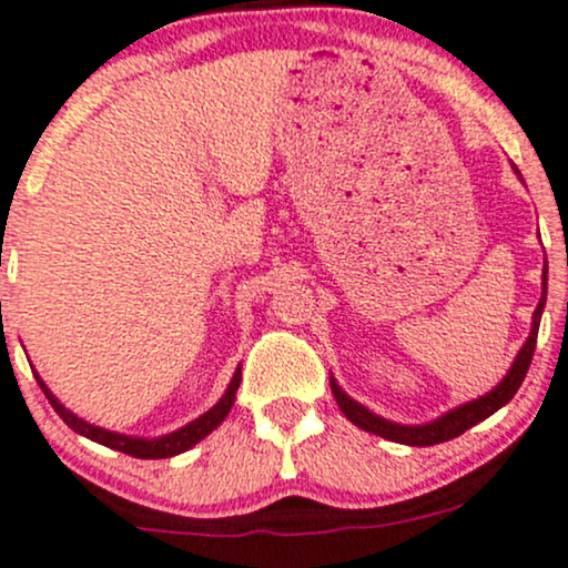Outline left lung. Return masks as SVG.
<instances>
[{"label": "left lung", "instance_id": "left-lung-1", "mask_svg": "<svg viewBox=\"0 0 568 568\" xmlns=\"http://www.w3.org/2000/svg\"><path fill=\"white\" fill-rule=\"evenodd\" d=\"M515 172H517V166H515ZM545 302H547V266H545V272H541V298H539L537 310H534L531 334H528L526 345H523L520 353H517L513 366H509L507 377H504L501 383L490 390V394L479 396V398H475V402L460 404V407L450 409V413L436 417V420H432V423H423V426H402V423H390V420H385V417L369 413L364 404H358L355 398L347 396L345 390L336 385V379L332 377V394L336 398V404H339V409L345 413L347 420L355 423L358 428L383 436V439L398 442V445L428 447V445H439V442H447V439H456V436L464 434L466 428L477 426L479 420H485V417L494 415L496 409H501L504 404L513 402L517 388H520L523 379H526L528 366H531L534 351H537V334H539V321H541V310H545Z\"/></svg>", "mask_w": 568, "mask_h": 568}]
</instances>
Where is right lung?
I'll return each mask as SVG.
<instances>
[{
    "instance_id": "obj_1",
    "label": "right lung",
    "mask_w": 568,
    "mask_h": 568,
    "mask_svg": "<svg viewBox=\"0 0 568 568\" xmlns=\"http://www.w3.org/2000/svg\"><path fill=\"white\" fill-rule=\"evenodd\" d=\"M240 379H242V372L236 369L232 383H229L226 394L221 396V402H217L213 409H207L204 415H199L196 420H191L189 426L178 428V432H172L166 436H155V439H142V436L115 434V432H108V428H99V426H91V423H85L83 417L70 413V409H67L64 404H61L59 398L48 390V385L42 383L40 375H37V383H40V388L45 390L51 407L59 413L61 420H64L72 432L83 434L85 439L99 442V445L112 447V450L126 453V456H134V458H172V456H180V453L191 450L196 442H202L210 432H215V428L226 420V415L232 413V404L236 398V388H240Z\"/></svg>"
}]
</instances>
